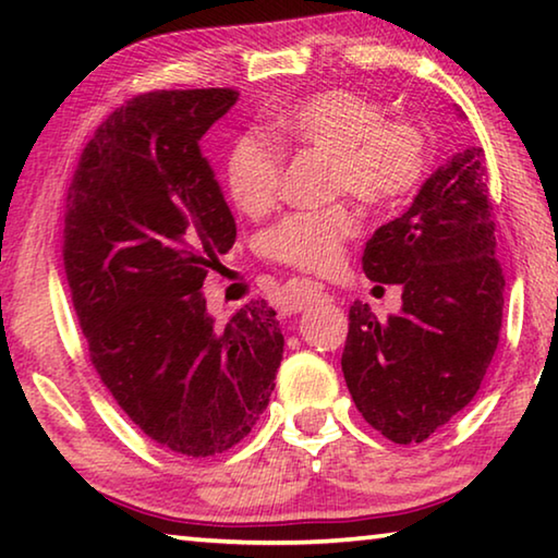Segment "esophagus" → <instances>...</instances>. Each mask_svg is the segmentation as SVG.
Listing matches in <instances>:
<instances>
[{
	"label": "esophagus",
	"instance_id": "34e87169",
	"mask_svg": "<svg viewBox=\"0 0 558 558\" xmlns=\"http://www.w3.org/2000/svg\"><path fill=\"white\" fill-rule=\"evenodd\" d=\"M319 302H329V295L317 286H302L295 295H292V310L295 313H302V310L319 305Z\"/></svg>",
	"mask_w": 558,
	"mask_h": 558
}]
</instances>
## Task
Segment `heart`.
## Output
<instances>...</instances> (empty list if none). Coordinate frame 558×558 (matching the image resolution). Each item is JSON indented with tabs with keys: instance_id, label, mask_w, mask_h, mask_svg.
Segmentation results:
<instances>
[{
	"instance_id": "b5f03b06",
	"label": "heart",
	"mask_w": 558,
	"mask_h": 558,
	"mask_svg": "<svg viewBox=\"0 0 558 558\" xmlns=\"http://www.w3.org/2000/svg\"><path fill=\"white\" fill-rule=\"evenodd\" d=\"M270 143H298L332 155V182L366 206H391L411 194L426 172V140L409 122H386L381 110L359 93H315L268 120ZM226 189L235 209L260 216L276 204L282 157L260 137L245 135L226 155ZM356 233V216L339 204L325 211L290 214L263 239L270 258L286 266L325 272L342 258Z\"/></svg>"
}]
</instances>
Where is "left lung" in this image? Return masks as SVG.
I'll list each match as a JSON object with an SVG mask.
<instances>
[{
	"instance_id": "8db88e82",
	"label": "left lung",
	"mask_w": 558,
	"mask_h": 558,
	"mask_svg": "<svg viewBox=\"0 0 558 558\" xmlns=\"http://www.w3.org/2000/svg\"><path fill=\"white\" fill-rule=\"evenodd\" d=\"M483 147L452 155L409 211L366 241L362 268L401 286V313L349 310L342 372L359 413L399 446L423 442L477 393L502 327L505 276L495 258Z\"/></svg>"
}]
</instances>
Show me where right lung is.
<instances>
[{"instance_id":"add662e5","label":"right lung","mask_w":558,"mask_h":558,"mask_svg":"<svg viewBox=\"0 0 558 558\" xmlns=\"http://www.w3.org/2000/svg\"><path fill=\"white\" fill-rule=\"evenodd\" d=\"M231 88L128 100L81 155L63 266L90 362L128 418L162 448L209 458L251 433L276 389V310L251 300L216 325L202 292L235 221L199 140Z\"/></svg>"}]
</instances>
